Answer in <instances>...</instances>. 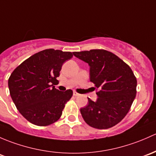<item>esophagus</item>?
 Returning a JSON list of instances; mask_svg holds the SVG:
<instances>
[{
	"label": "esophagus",
	"mask_w": 156,
	"mask_h": 156,
	"mask_svg": "<svg viewBox=\"0 0 156 156\" xmlns=\"http://www.w3.org/2000/svg\"><path fill=\"white\" fill-rule=\"evenodd\" d=\"M73 95H74V96H80L79 93H77V92H75V91L73 92Z\"/></svg>",
	"instance_id": "1"
}]
</instances>
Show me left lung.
Instances as JSON below:
<instances>
[{
    "mask_svg": "<svg viewBox=\"0 0 156 156\" xmlns=\"http://www.w3.org/2000/svg\"><path fill=\"white\" fill-rule=\"evenodd\" d=\"M88 63L90 80L99 90L98 98L80 109L91 127L105 129L119 123L129 112L136 96L137 80L133 72L117 55L104 49L73 52Z\"/></svg>",
    "mask_w": 156,
    "mask_h": 156,
    "instance_id": "1",
    "label": "left lung"
}]
</instances>
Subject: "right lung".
Listing matches in <instances>:
<instances>
[{
  "label": "right lung",
  "mask_w": 156,
  "mask_h": 156,
  "mask_svg": "<svg viewBox=\"0 0 156 156\" xmlns=\"http://www.w3.org/2000/svg\"><path fill=\"white\" fill-rule=\"evenodd\" d=\"M73 53L45 49L29 57L11 74L9 93L15 105L27 120L34 125H51L60 119L73 90L62 92L54 84L62 66Z\"/></svg>",
  "instance_id": "right-lung-1"
}]
</instances>
